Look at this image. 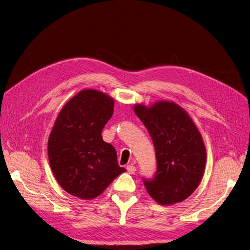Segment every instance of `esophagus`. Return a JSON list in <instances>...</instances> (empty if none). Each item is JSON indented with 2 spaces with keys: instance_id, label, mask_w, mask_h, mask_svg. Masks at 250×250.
Segmentation results:
<instances>
[{
  "instance_id": "1",
  "label": "esophagus",
  "mask_w": 250,
  "mask_h": 250,
  "mask_svg": "<svg viewBox=\"0 0 250 250\" xmlns=\"http://www.w3.org/2000/svg\"><path fill=\"white\" fill-rule=\"evenodd\" d=\"M126 169H127V171L129 172L130 174H133L135 171H137V168H135L133 165H128L127 167H126Z\"/></svg>"
}]
</instances>
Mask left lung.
<instances>
[{
	"instance_id": "8db88e82",
	"label": "left lung",
	"mask_w": 250,
	"mask_h": 250,
	"mask_svg": "<svg viewBox=\"0 0 250 250\" xmlns=\"http://www.w3.org/2000/svg\"><path fill=\"white\" fill-rule=\"evenodd\" d=\"M134 112L155 149L156 172L152 179H143L148 194L162 206L184 201L199 186L206 168L207 150L198 128L174 102L137 104Z\"/></svg>"
}]
</instances>
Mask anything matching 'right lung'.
I'll return each mask as SVG.
<instances>
[{
  "instance_id": "obj_1",
  "label": "right lung",
  "mask_w": 250,
  "mask_h": 250,
  "mask_svg": "<svg viewBox=\"0 0 250 250\" xmlns=\"http://www.w3.org/2000/svg\"><path fill=\"white\" fill-rule=\"evenodd\" d=\"M113 99L96 89H82L60 110L48 141L53 174L65 192L96 198L126 169L116 149L102 139L113 113Z\"/></svg>"
}]
</instances>
